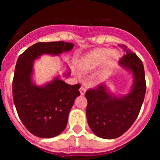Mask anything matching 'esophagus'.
Returning a JSON list of instances; mask_svg holds the SVG:
<instances>
[{
	"instance_id": "obj_1",
	"label": "esophagus",
	"mask_w": 160,
	"mask_h": 160,
	"mask_svg": "<svg viewBox=\"0 0 160 160\" xmlns=\"http://www.w3.org/2000/svg\"><path fill=\"white\" fill-rule=\"evenodd\" d=\"M79 90H80V93H81L82 95H84L85 93H86V88L84 87H81L80 89H79Z\"/></svg>"
}]
</instances>
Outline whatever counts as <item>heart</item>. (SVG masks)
<instances>
[{
    "instance_id": "obj_1",
    "label": "heart",
    "mask_w": 160,
    "mask_h": 160,
    "mask_svg": "<svg viewBox=\"0 0 160 160\" xmlns=\"http://www.w3.org/2000/svg\"><path fill=\"white\" fill-rule=\"evenodd\" d=\"M111 50L110 49H106V48H102V49H95L94 51L89 53L87 57L85 58L83 61L82 67L86 70H94V68L99 66L102 62H104L109 57H110ZM111 60L115 58V55L112 53L111 55Z\"/></svg>"
}]
</instances>
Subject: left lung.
Wrapping results in <instances>:
<instances>
[{
	"label": "left lung",
	"instance_id": "8db88e82",
	"mask_svg": "<svg viewBox=\"0 0 160 160\" xmlns=\"http://www.w3.org/2000/svg\"><path fill=\"white\" fill-rule=\"evenodd\" d=\"M120 65L131 70L134 84L131 92L121 98L108 94L104 84L87 90V118L91 131L102 138L112 139L123 135L138 117L146 93L145 72L142 61L128 46Z\"/></svg>",
	"mask_w": 160,
	"mask_h": 160
}]
</instances>
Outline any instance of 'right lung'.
<instances>
[{"instance_id": "obj_1", "label": "right lung", "mask_w": 160, "mask_h": 160, "mask_svg": "<svg viewBox=\"0 0 160 160\" xmlns=\"http://www.w3.org/2000/svg\"><path fill=\"white\" fill-rule=\"evenodd\" d=\"M73 46L70 42H38L18 58L12 79L14 105L22 123L36 136L52 138L64 131L81 85H69L56 78L42 87L34 86L31 81L33 61L43 53L58 55Z\"/></svg>"}]
</instances>
